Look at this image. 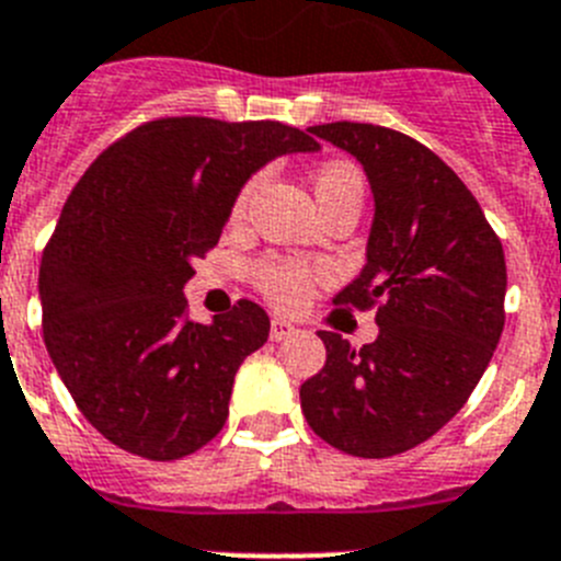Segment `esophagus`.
Returning a JSON list of instances; mask_svg holds the SVG:
<instances>
[{"label": "esophagus", "instance_id": "1", "mask_svg": "<svg viewBox=\"0 0 561 561\" xmlns=\"http://www.w3.org/2000/svg\"><path fill=\"white\" fill-rule=\"evenodd\" d=\"M290 335H296V324H290V321L282 319V316H274V319H271V339L285 341L290 339Z\"/></svg>", "mask_w": 561, "mask_h": 561}]
</instances>
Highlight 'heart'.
Returning a JSON list of instances; mask_svg holds the SVG:
<instances>
[{
	"instance_id": "b5f03b06",
	"label": "heart",
	"mask_w": 561,
	"mask_h": 561,
	"mask_svg": "<svg viewBox=\"0 0 561 561\" xmlns=\"http://www.w3.org/2000/svg\"><path fill=\"white\" fill-rule=\"evenodd\" d=\"M256 186H260V178L248 180L245 186L240 188L231 208L233 217H242L248 211V203H251ZM313 194L319 199V208L335 206V203H355L362 208L364 178L347 160H330V163L319 165L313 172ZM253 282L274 305L296 308L308 296L310 271L301 262L267 256V260L256 262V267H253Z\"/></svg>"
}]
</instances>
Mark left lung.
<instances>
[{
  "label": "left lung",
  "instance_id": "8db88e82",
  "mask_svg": "<svg viewBox=\"0 0 561 561\" xmlns=\"http://www.w3.org/2000/svg\"><path fill=\"white\" fill-rule=\"evenodd\" d=\"M353 154L373 188L367 265L339 308H373L362 350L321 330L328 362L301 383L321 440L353 457H392L428 440L483 378L505 324V253L474 194L432 149L387 126H310Z\"/></svg>",
  "mask_w": 561,
  "mask_h": 561
}]
</instances>
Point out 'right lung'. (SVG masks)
<instances>
[{
	"label": "right lung",
	"mask_w": 561,
	"mask_h": 561,
	"mask_svg": "<svg viewBox=\"0 0 561 561\" xmlns=\"http://www.w3.org/2000/svg\"><path fill=\"white\" fill-rule=\"evenodd\" d=\"M308 133L279 121H149L67 197L38 267L45 344L81 415L124 451L180 460L226 426L233 375L271 319L242 299L197 324L183 287L253 172L319 152Z\"/></svg>",
	"instance_id": "obj_1"
}]
</instances>
